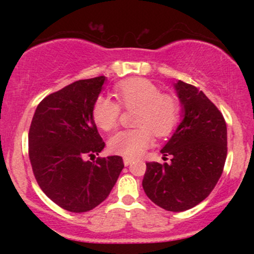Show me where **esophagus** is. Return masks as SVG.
I'll use <instances>...</instances> for the list:
<instances>
[{"label":"esophagus","instance_id":"1","mask_svg":"<svg viewBox=\"0 0 254 254\" xmlns=\"http://www.w3.org/2000/svg\"><path fill=\"white\" fill-rule=\"evenodd\" d=\"M123 162H124L125 166H129V165H131V162H132V160L127 159V157H125V159L123 160Z\"/></svg>","mask_w":254,"mask_h":254}]
</instances>
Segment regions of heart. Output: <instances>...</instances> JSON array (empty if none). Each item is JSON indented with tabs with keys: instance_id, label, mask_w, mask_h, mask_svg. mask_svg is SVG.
<instances>
[{
	"instance_id": "1",
	"label": "heart",
	"mask_w": 254,
	"mask_h": 254,
	"mask_svg": "<svg viewBox=\"0 0 254 254\" xmlns=\"http://www.w3.org/2000/svg\"><path fill=\"white\" fill-rule=\"evenodd\" d=\"M119 105L124 109H136V129L115 133L109 141L113 154L135 159L141 156L154 142L153 133L165 137L173 132L180 121L179 100L174 95L161 93L150 80L133 77L122 81L115 87ZM112 99L100 95L95 99L92 117L104 131H111L118 124L121 107Z\"/></svg>"
}]
</instances>
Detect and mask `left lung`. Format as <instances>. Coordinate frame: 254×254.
<instances>
[{"label":"left lung","instance_id":"left-lung-1","mask_svg":"<svg viewBox=\"0 0 254 254\" xmlns=\"http://www.w3.org/2000/svg\"><path fill=\"white\" fill-rule=\"evenodd\" d=\"M182 122L161 149L171 164L148 162L142 186L148 198L168 211H185L205 199L223 172L227 125L222 113L192 84L174 83Z\"/></svg>","mask_w":254,"mask_h":254}]
</instances>
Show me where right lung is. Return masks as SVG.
<instances>
[{"instance_id": "add662e5", "label": "right lung", "mask_w": 254, "mask_h": 254, "mask_svg": "<svg viewBox=\"0 0 254 254\" xmlns=\"http://www.w3.org/2000/svg\"><path fill=\"white\" fill-rule=\"evenodd\" d=\"M105 80H80L48 95L38 105L28 132L38 185L52 202L71 212L89 211L104 202L124 168L117 155L86 160L105 147L92 117Z\"/></svg>"}]
</instances>
